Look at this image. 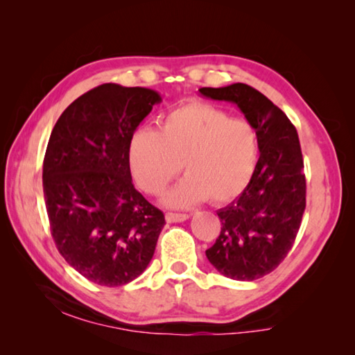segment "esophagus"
I'll return each instance as SVG.
<instances>
[{
  "instance_id": "obj_1",
  "label": "esophagus",
  "mask_w": 355,
  "mask_h": 355,
  "mask_svg": "<svg viewBox=\"0 0 355 355\" xmlns=\"http://www.w3.org/2000/svg\"><path fill=\"white\" fill-rule=\"evenodd\" d=\"M189 218V214L186 213H166L167 222H183Z\"/></svg>"
}]
</instances>
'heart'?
<instances>
[{
    "instance_id": "b5f03b06",
    "label": "heart",
    "mask_w": 355,
    "mask_h": 355,
    "mask_svg": "<svg viewBox=\"0 0 355 355\" xmlns=\"http://www.w3.org/2000/svg\"><path fill=\"white\" fill-rule=\"evenodd\" d=\"M258 155L254 125L199 100L172 107L159 130L137 128L128 146L135 182L150 196L161 194L183 164L188 177L166 196L171 207L236 199L254 177Z\"/></svg>"
}]
</instances>
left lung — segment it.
<instances>
[{"instance_id":"left-lung-1","label":"left lung","mask_w":355,"mask_h":355,"mask_svg":"<svg viewBox=\"0 0 355 355\" xmlns=\"http://www.w3.org/2000/svg\"><path fill=\"white\" fill-rule=\"evenodd\" d=\"M199 91L235 103L258 133L254 177L238 199L218 211L220 233L205 252L225 277L257 280L285 260L302 220L307 184L297 131L280 107L248 84Z\"/></svg>"}]
</instances>
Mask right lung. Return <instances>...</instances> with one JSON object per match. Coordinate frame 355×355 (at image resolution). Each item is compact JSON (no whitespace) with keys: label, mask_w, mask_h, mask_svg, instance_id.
Listing matches in <instances>:
<instances>
[{"label":"right lung","mask_w":355,"mask_h":355,"mask_svg":"<svg viewBox=\"0 0 355 355\" xmlns=\"http://www.w3.org/2000/svg\"><path fill=\"white\" fill-rule=\"evenodd\" d=\"M158 92L101 84L58 119L44 158L51 235L65 261L101 286L146 271L166 224L161 209L131 182L128 146Z\"/></svg>","instance_id":"obj_1"}]
</instances>
